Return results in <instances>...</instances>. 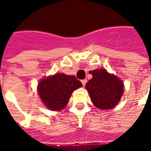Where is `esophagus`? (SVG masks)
Segmentation results:
<instances>
[{
  "label": "esophagus",
  "instance_id": "34e87169",
  "mask_svg": "<svg viewBox=\"0 0 151 151\" xmlns=\"http://www.w3.org/2000/svg\"><path fill=\"white\" fill-rule=\"evenodd\" d=\"M86 82H87V80H86V79H83V80H82V85H83V86L86 85Z\"/></svg>",
  "mask_w": 151,
  "mask_h": 151
}]
</instances>
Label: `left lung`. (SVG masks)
Listing matches in <instances>:
<instances>
[{"label":"left lung","instance_id":"left-lung-1","mask_svg":"<svg viewBox=\"0 0 151 151\" xmlns=\"http://www.w3.org/2000/svg\"><path fill=\"white\" fill-rule=\"evenodd\" d=\"M90 73L93 78L86 83V88L93 104L101 110L116 107L124 93L123 82L104 69L91 70Z\"/></svg>","mask_w":151,"mask_h":151}]
</instances>
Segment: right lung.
<instances>
[{
    "label": "right lung",
    "mask_w": 151,
    "mask_h": 151,
    "mask_svg": "<svg viewBox=\"0 0 151 151\" xmlns=\"http://www.w3.org/2000/svg\"><path fill=\"white\" fill-rule=\"evenodd\" d=\"M82 86V82L75 76L56 73L40 80L38 93L49 110L60 111L67 105L73 91Z\"/></svg>",
    "instance_id": "add662e5"
}]
</instances>
